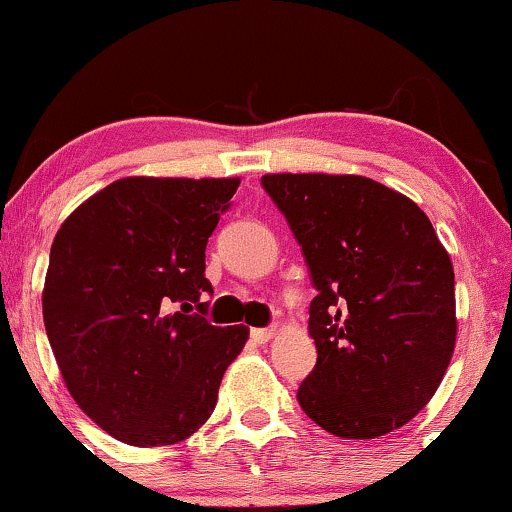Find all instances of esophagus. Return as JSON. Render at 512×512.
<instances>
[{
  "mask_svg": "<svg viewBox=\"0 0 512 512\" xmlns=\"http://www.w3.org/2000/svg\"><path fill=\"white\" fill-rule=\"evenodd\" d=\"M251 340L256 342V345H265L272 335H275V328H251Z\"/></svg>",
  "mask_w": 512,
  "mask_h": 512,
  "instance_id": "34e87169",
  "label": "esophagus"
}]
</instances>
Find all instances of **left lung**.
Here are the masks:
<instances>
[{"label": "left lung", "instance_id": "obj_1", "mask_svg": "<svg viewBox=\"0 0 512 512\" xmlns=\"http://www.w3.org/2000/svg\"><path fill=\"white\" fill-rule=\"evenodd\" d=\"M263 191L303 249L317 296V366L298 403L340 438L408 424L436 394L454 352V270L429 216L354 174H265Z\"/></svg>", "mask_w": 512, "mask_h": 512}]
</instances>
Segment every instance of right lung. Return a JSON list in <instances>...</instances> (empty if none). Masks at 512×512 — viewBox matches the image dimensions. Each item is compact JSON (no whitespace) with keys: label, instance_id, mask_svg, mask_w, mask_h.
Segmentation results:
<instances>
[{"label":"right lung","instance_id":"1","mask_svg":"<svg viewBox=\"0 0 512 512\" xmlns=\"http://www.w3.org/2000/svg\"><path fill=\"white\" fill-rule=\"evenodd\" d=\"M240 179H118L55 235L44 324L79 408L128 445L207 422L247 326L205 317V249Z\"/></svg>","mask_w":512,"mask_h":512}]
</instances>
